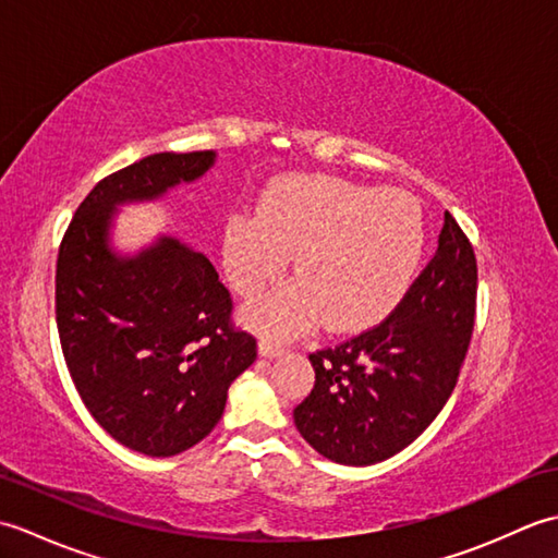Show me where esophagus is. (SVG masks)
Masks as SVG:
<instances>
[{
  "label": "esophagus",
  "mask_w": 558,
  "mask_h": 558,
  "mask_svg": "<svg viewBox=\"0 0 558 558\" xmlns=\"http://www.w3.org/2000/svg\"><path fill=\"white\" fill-rule=\"evenodd\" d=\"M282 352H286V348L276 345V342L258 340V354H260V357H268V360H272V357H280Z\"/></svg>",
  "instance_id": "esophagus-1"
}]
</instances>
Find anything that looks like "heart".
Here are the masks:
<instances>
[{
	"instance_id": "1",
	"label": "heart",
	"mask_w": 558,
	"mask_h": 558,
	"mask_svg": "<svg viewBox=\"0 0 558 558\" xmlns=\"http://www.w3.org/2000/svg\"><path fill=\"white\" fill-rule=\"evenodd\" d=\"M424 218L408 194L374 192L336 177H302L236 213L222 234L234 292L252 298L286 272L294 282L244 306V322L292 338L324 322L345 333L374 326L410 290L424 254Z\"/></svg>"
}]
</instances>
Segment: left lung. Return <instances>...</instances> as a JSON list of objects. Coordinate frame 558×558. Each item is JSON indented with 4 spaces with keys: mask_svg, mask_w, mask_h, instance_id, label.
<instances>
[{
    "mask_svg": "<svg viewBox=\"0 0 558 558\" xmlns=\"http://www.w3.org/2000/svg\"><path fill=\"white\" fill-rule=\"evenodd\" d=\"M477 260L450 213L438 248L384 324L310 354L316 381L294 408L304 441L340 465L400 453L444 410L475 326Z\"/></svg>",
    "mask_w": 558,
    "mask_h": 558,
    "instance_id": "8db88e82",
    "label": "left lung"
}]
</instances>
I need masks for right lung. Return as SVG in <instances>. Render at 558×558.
Wrapping results in <instances>:
<instances>
[{
  "instance_id": "add662e5",
  "label": "right lung",
  "mask_w": 558,
  "mask_h": 558,
  "mask_svg": "<svg viewBox=\"0 0 558 558\" xmlns=\"http://www.w3.org/2000/svg\"><path fill=\"white\" fill-rule=\"evenodd\" d=\"M213 165V150L156 153L105 177L59 246L57 328L69 374L102 429L153 458L213 432L228 388L256 360V340L230 326V292L204 254L172 234L124 254L112 244L114 218Z\"/></svg>"
}]
</instances>
